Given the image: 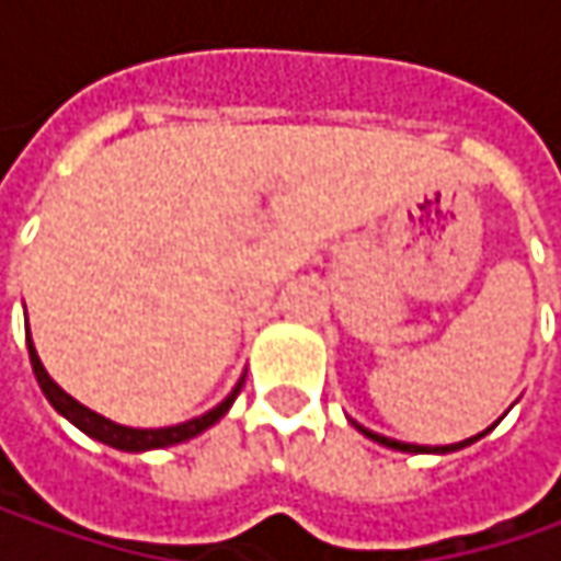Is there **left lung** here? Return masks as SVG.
<instances>
[{
    "label": "left lung",
    "instance_id": "8db88e82",
    "mask_svg": "<svg viewBox=\"0 0 561 561\" xmlns=\"http://www.w3.org/2000/svg\"><path fill=\"white\" fill-rule=\"evenodd\" d=\"M356 424V421H353ZM358 431L365 434V437H371L375 443H380V446H390V449H399V453H456V449H462V446H468V443H474V440H481L484 437L486 431H481L478 437H468V440L462 443H449V446H434V449H427V446H419V443H402V440H390V437H383V434H375V431H368V427H362V424H356Z\"/></svg>",
    "mask_w": 561,
    "mask_h": 561
}]
</instances>
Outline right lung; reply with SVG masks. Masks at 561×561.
<instances>
[{
    "mask_svg": "<svg viewBox=\"0 0 561 561\" xmlns=\"http://www.w3.org/2000/svg\"><path fill=\"white\" fill-rule=\"evenodd\" d=\"M27 353H31V365H33V375L39 380V387H43V393L46 399L55 405V412H61L65 419L77 424L87 437H93V440L105 443V446H115V449H124V453H146V449H162V446H174V443H184L193 440L196 434H203L208 431L215 421L225 419V412L233 405V399L240 393V387H243V380L247 377H240V383L230 390V397L225 402H218L215 409H208L205 415L199 419H190L184 424H174V427H124L118 421L105 419V415H99L93 409H87V405H80L75 397H68L58 383H55L49 371L43 368V362L36 356V346H33L31 331H27Z\"/></svg>",
    "mask_w": 561,
    "mask_h": 561,
    "instance_id": "1",
    "label": "right lung"
}]
</instances>
